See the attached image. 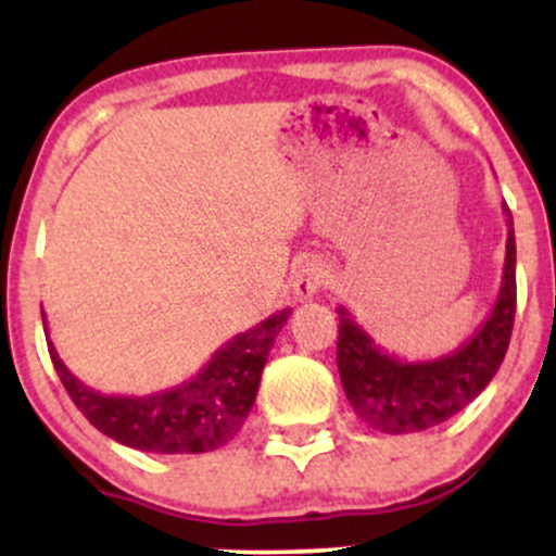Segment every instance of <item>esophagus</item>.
<instances>
[{
    "mask_svg": "<svg viewBox=\"0 0 556 556\" xmlns=\"http://www.w3.org/2000/svg\"><path fill=\"white\" fill-rule=\"evenodd\" d=\"M329 285V269L324 261L308 258L298 266L295 274H292V292H295L298 300H311L318 290Z\"/></svg>",
    "mask_w": 556,
    "mask_h": 556,
    "instance_id": "34e87169",
    "label": "esophagus"
}]
</instances>
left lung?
<instances>
[{"mask_svg":"<svg viewBox=\"0 0 556 556\" xmlns=\"http://www.w3.org/2000/svg\"><path fill=\"white\" fill-rule=\"evenodd\" d=\"M507 251L502 287L486 321L452 353L405 361L381 348L344 305L337 340L340 379L363 424L381 433H413L444 424L468 407L500 371L515 324V229L507 203Z\"/></svg>","mask_w":556,"mask_h":556,"instance_id":"obj_1","label":"left lung"}]
</instances>
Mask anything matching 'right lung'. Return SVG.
Wrapping results in <instances>:
<instances>
[{
	"label": "right lung",
	"instance_id": "obj_1",
	"mask_svg": "<svg viewBox=\"0 0 556 556\" xmlns=\"http://www.w3.org/2000/svg\"><path fill=\"white\" fill-rule=\"evenodd\" d=\"M292 308L277 311L253 329L240 331L212 355V361L180 387L164 392L127 397L101 394L86 387L62 363L49 342L54 371L65 384L70 400L101 433L114 442L156 455H198L232 442L256 402L261 374ZM43 331L47 316H43Z\"/></svg>",
	"mask_w": 556,
	"mask_h": 556
}]
</instances>
